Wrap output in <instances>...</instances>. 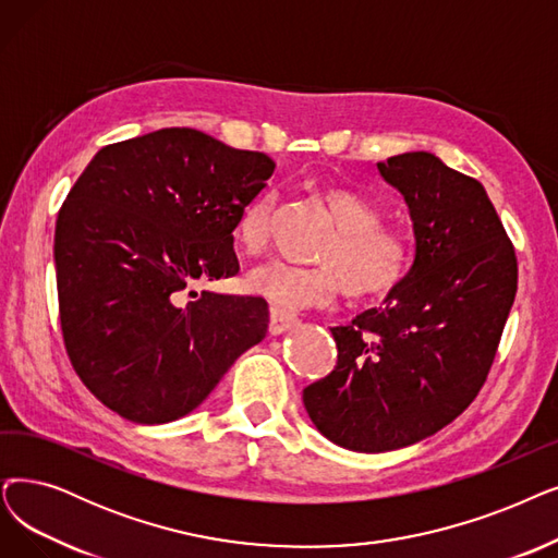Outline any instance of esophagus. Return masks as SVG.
Wrapping results in <instances>:
<instances>
[{
    "label": "esophagus",
    "instance_id": "1",
    "mask_svg": "<svg viewBox=\"0 0 558 558\" xmlns=\"http://www.w3.org/2000/svg\"><path fill=\"white\" fill-rule=\"evenodd\" d=\"M299 324V319L294 314H287L282 310H271L269 314V332L271 335H282L287 330H292Z\"/></svg>",
    "mask_w": 558,
    "mask_h": 558
}]
</instances>
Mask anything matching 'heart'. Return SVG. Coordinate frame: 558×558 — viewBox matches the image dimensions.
<instances>
[{
  "mask_svg": "<svg viewBox=\"0 0 558 558\" xmlns=\"http://www.w3.org/2000/svg\"><path fill=\"white\" fill-rule=\"evenodd\" d=\"M319 198L337 228L317 257L322 264L269 259L248 271V292L282 312L330 305L342 289L353 301H378L392 294L413 266L410 239L383 226L380 207L353 189L324 186ZM276 201L274 191H264L239 214L234 241L241 251L264 248Z\"/></svg>",
  "mask_w": 558,
  "mask_h": 558,
  "instance_id": "b5f03b06",
  "label": "heart"
}]
</instances>
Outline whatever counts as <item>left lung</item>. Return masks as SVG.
I'll list each match as a JSON object with an SVG mask.
<instances>
[{
    "mask_svg": "<svg viewBox=\"0 0 558 558\" xmlns=\"http://www.w3.org/2000/svg\"><path fill=\"white\" fill-rule=\"evenodd\" d=\"M408 205L415 259L383 307L330 328L337 367L307 385L312 424L360 453L415 445L486 383L518 292V259L486 189L430 153L378 163Z\"/></svg>",
    "mask_w": 558,
    "mask_h": 558,
    "instance_id": "1",
    "label": "left lung"
}]
</instances>
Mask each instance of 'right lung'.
<instances>
[{
    "instance_id": "right-lung-1",
    "label": "right lung",
    "mask_w": 558,
    "mask_h": 558,
    "mask_svg": "<svg viewBox=\"0 0 558 558\" xmlns=\"http://www.w3.org/2000/svg\"><path fill=\"white\" fill-rule=\"evenodd\" d=\"M274 168L264 153L166 128L107 145L70 189L54 232L63 342L120 417L189 415L264 339V299L191 287L239 271L232 230Z\"/></svg>"
}]
</instances>
